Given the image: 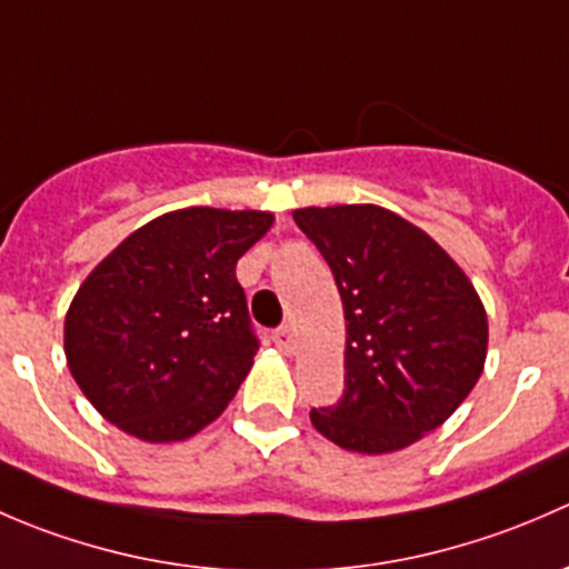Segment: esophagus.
Listing matches in <instances>:
<instances>
[{
  "label": "esophagus",
  "instance_id": "1",
  "mask_svg": "<svg viewBox=\"0 0 569 569\" xmlns=\"http://www.w3.org/2000/svg\"><path fill=\"white\" fill-rule=\"evenodd\" d=\"M272 341L280 352H286V355L295 352V330H291V327H280V330H274Z\"/></svg>",
  "mask_w": 569,
  "mask_h": 569
}]
</instances>
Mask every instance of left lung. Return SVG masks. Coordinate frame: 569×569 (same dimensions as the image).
Returning a JSON list of instances; mask_svg holds the SVG:
<instances>
[{"mask_svg": "<svg viewBox=\"0 0 569 569\" xmlns=\"http://www.w3.org/2000/svg\"><path fill=\"white\" fill-rule=\"evenodd\" d=\"M343 302V396L311 423L347 451L388 455L438 429L473 391L487 313L429 233L380 206L297 209Z\"/></svg>", "mask_w": 569, "mask_h": 569, "instance_id": "1", "label": "left lung"}]
</instances>
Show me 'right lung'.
Instances as JSON below:
<instances>
[{"instance_id": "1", "label": "right lung", "mask_w": 569, "mask_h": 569, "mask_svg": "<svg viewBox=\"0 0 569 569\" xmlns=\"http://www.w3.org/2000/svg\"><path fill=\"white\" fill-rule=\"evenodd\" d=\"M269 211L192 206L126 237L66 313V358L90 405L148 443L214 421L258 352L237 261Z\"/></svg>"}]
</instances>
